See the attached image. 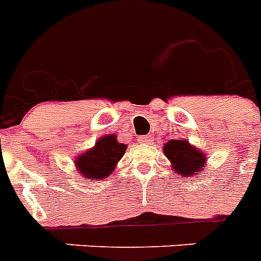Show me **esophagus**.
I'll use <instances>...</instances> for the list:
<instances>
[{
	"label": "esophagus",
	"mask_w": 261,
	"mask_h": 261,
	"mask_svg": "<svg viewBox=\"0 0 261 261\" xmlns=\"http://www.w3.org/2000/svg\"><path fill=\"white\" fill-rule=\"evenodd\" d=\"M152 137L151 135H143V137H139V143L142 145H147V143H151Z\"/></svg>",
	"instance_id": "obj_1"
}]
</instances>
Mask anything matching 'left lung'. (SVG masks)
Returning <instances> with one entry per match:
<instances>
[{
    "mask_svg": "<svg viewBox=\"0 0 261 261\" xmlns=\"http://www.w3.org/2000/svg\"><path fill=\"white\" fill-rule=\"evenodd\" d=\"M164 151L175 170L178 171L177 174H179V177L194 175L205 167L206 162L205 154L190 146L189 141L185 139L169 141L165 145Z\"/></svg>",
    "mask_w": 261,
    "mask_h": 261,
    "instance_id": "8db88e82",
    "label": "left lung"
}]
</instances>
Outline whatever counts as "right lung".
I'll return each instance as SVG.
<instances>
[{"label": "right lung", "instance_id": "obj_1", "mask_svg": "<svg viewBox=\"0 0 261 261\" xmlns=\"http://www.w3.org/2000/svg\"><path fill=\"white\" fill-rule=\"evenodd\" d=\"M126 145L116 141L115 135H106L95 143L94 149L88 150L76 158L77 171L88 181L103 179L112 173L118 161L123 156Z\"/></svg>", "mask_w": 261, "mask_h": 261}]
</instances>
